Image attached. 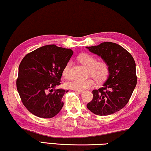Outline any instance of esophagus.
Returning a JSON list of instances; mask_svg holds the SVG:
<instances>
[{"label": "esophagus", "instance_id": "obj_1", "mask_svg": "<svg viewBox=\"0 0 151 151\" xmlns=\"http://www.w3.org/2000/svg\"><path fill=\"white\" fill-rule=\"evenodd\" d=\"M75 91L76 92V93H83V91H77V90H75Z\"/></svg>", "mask_w": 151, "mask_h": 151}]
</instances>
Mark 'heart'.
Segmentation results:
<instances>
[{
    "label": "heart",
    "instance_id": "obj_1",
    "mask_svg": "<svg viewBox=\"0 0 151 151\" xmlns=\"http://www.w3.org/2000/svg\"><path fill=\"white\" fill-rule=\"evenodd\" d=\"M78 60L89 69V72L92 77H93L98 82H102L106 80L109 74V67L106 63L97 62V58L90 54H81ZM72 63L69 61L65 65L63 71V75L65 78H69L71 76V67ZM95 84V82L91 78L88 79H74L67 83V86L69 88L77 91H84L91 88Z\"/></svg>",
    "mask_w": 151,
    "mask_h": 151
}]
</instances>
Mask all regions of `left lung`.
Instances as JSON below:
<instances>
[{
    "instance_id": "obj_1",
    "label": "left lung",
    "mask_w": 151,
    "mask_h": 151,
    "mask_svg": "<svg viewBox=\"0 0 151 151\" xmlns=\"http://www.w3.org/2000/svg\"><path fill=\"white\" fill-rule=\"evenodd\" d=\"M101 57L109 67L108 79L98 90H93V99L87 108L99 116L112 114L127 104L136 86L135 63L130 53L112 42L86 47Z\"/></svg>"
}]
</instances>
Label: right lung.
Instances as JSON below:
<instances>
[{"mask_svg": "<svg viewBox=\"0 0 151 151\" xmlns=\"http://www.w3.org/2000/svg\"><path fill=\"white\" fill-rule=\"evenodd\" d=\"M73 54L71 49L52 44L39 47L24 57L16 85L22 101L30 112L50 119L60 112L64 104L62 97L68 91L54 88L60 84L63 69Z\"/></svg>", "mask_w": 151, "mask_h": 151, "instance_id": "add662e5", "label": "right lung"}]
</instances>
